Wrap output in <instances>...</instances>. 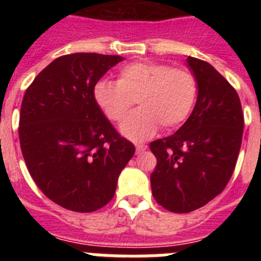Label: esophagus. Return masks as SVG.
Masks as SVG:
<instances>
[{
	"instance_id": "1",
	"label": "esophagus",
	"mask_w": 261,
	"mask_h": 261,
	"mask_svg": "<svg viewBox=\"0 0 261 261\" xmlns=\"http://www.w3.org/2000/svg\"><path fill=\"white\" fill-rule=\"evenodd\" d=\"M146 149V145H136V151H137V153H142V151H145Z\"/></svg>"
}]
</instances>
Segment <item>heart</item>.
Listing matches in <instances>:
<instances>
[{
    "instance_id": "b5f03b06",
    "label": "heart",
    "mask_w": 261,
    "mask_h": 261,
    "mask_svg": "<svg viewBox=\"0 0 261 261\" xmlns=\"http://www.w3.org/2000/svg\"><path fill=\"white\" fill-rule=\"evenodd\" d=\"M199 94L193 71L161 62H135L120 71L116 84L100 82L95 86V100L106 116L120 123L135 106H140L121 125L124 136L145 141L158 125L174 129L192 112Z\"/></svg>"
}]
</instances>
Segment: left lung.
<instances>
[{"label": "left lung", "instance_id": "left-lung-1", "mask_svg": "<svg viewBox=\"0 0 261 261\" xmlns=\"http://www.w3.org/2000/svg\"><path fill=\"white\" fill-rule=\"evenodd\" d=\"M199 82L192 114L174 135L150 142L151 192L161 206L190 213L220 195L234 172L244 117L234 87L211 64L187 59Z\"/></svg>", "mask_w": 261, "mask_h": 261}]
</instances>
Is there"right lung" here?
Returning <instances> with one entry per match:
<instances>
[{
	"label": "right lung",
	"mask_w": 261,
	"mask_h": 261,
	"mask_svg": "<svg viewBox=\"0 0 261 261\" xmlns=\"http://www.w3.org/2000/svg\"><path fill=\"white\" fill-rule=\"evenodd\" d=\"M121 60L99 53L57 57L23 96L18 133L30 175L48 199L69 211L90 213L107 205L136 151L94 95L98 81Z\"/></svg>",
	"instance_id": "1"
}]
</instances>
